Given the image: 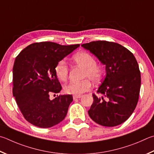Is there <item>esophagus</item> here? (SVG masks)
Returning <instances> with one entry per match:
<instances>
[{
	"label": "esophagus",
	"mask_w": 154,
	"mask_h": 154,
	"mask_svg": "<svg viewBox=\"0 0 154 154\" xmlns=\"http://www.w3.org/2000/svg\"><path fill=\"white\" fill-rule=\"evenodd\" d=\"M82 97V96H81V95H74L72 97H73V100H77V99H79L81 98V97Z\"/></svg>",
	"instance_id": "obj_1"
}]
</instances>
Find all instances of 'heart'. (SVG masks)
<instances>
[{"instance_id": "obj_1", "label": "heart", "mask_w": 154, "mask_h": 154, "mask_svg": "<svg viewBox=\"0 0 154 154\" xmlns=\"http://www.w3.org/2000/svg\"><path fill=\"white\" fill-rule=\"evenodd\" d=\"M73 60L77 65L85 69L83 77L89 78L94 83L100 82L104 75V70L99 65H97L95 58L88 52H79L74 55ZM55 73L58 79L66 82L69 75V67L65 61L60 60L55 66ZM91 83L89 79L79 82H72L64 88L65 93L72 95H81L90 90Z\"/></svg>"}]
</instances>
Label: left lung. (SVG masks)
Returning a JSON list of instances; mask_svg holds the SVG:
<instances>
[{
    "instance_id": "1",
    "label": "left lung",
    "mask_w": 154,
    "mask_h": 154,
    "mask_svg": "<svg viewBox=\"0 0 154 154\" xmlns=\"http://www.w3.org/2000/svg\"><path fill=\"white\" fill-rule=\"evenodd\" d=\"M106 65V77L97 93L89 116L96 123L115 127L127 121L138 102L141 73L135 57L119 44L94 41L82 45Z\"/></svg>"
}]
</instances>
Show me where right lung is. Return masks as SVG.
<instances>
[{"label": "right lung", "instance_id": "obj_1", "mask_svg": "<svg viewBox=\"0 0 154 154\" xmlns=\"http://www.w3.org/2000/svg\"><path fill=\"white\" fill-rule=\"evenodd\" d=\"M79 46L36 42L27 46L16 57L13 94L24 118L31 124L49 128L65 118L72 95H60L50 100V94L59 93L62 89L55 66Z\"/></svg>", "mask_w": 154, "mask_h": 154}]
</instances>
